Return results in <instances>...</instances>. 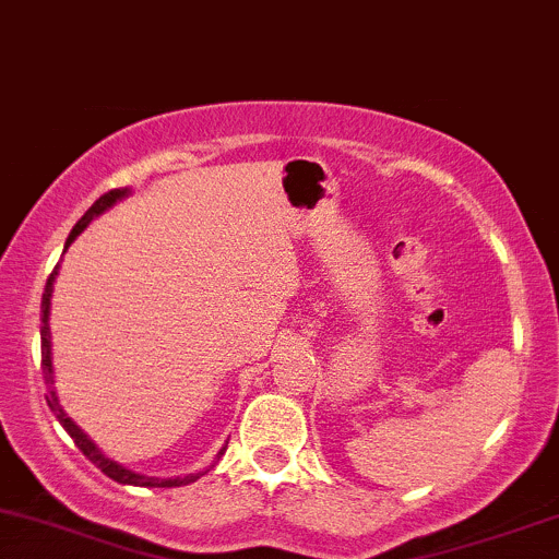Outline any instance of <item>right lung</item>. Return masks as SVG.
Here are the masks:
<instances>
[{
	"mask_svg": "<svg viewBox=\"0 0 559 559\" xmlns=\"http://www.w3.org/2000/svg\"><path fill=\"white\" fill-rule=\"evenodd\" d=\"M128 194H131V189H115V191H107L105 197H99L96 202L92 204V207L86 210V215L81 217L79 223H75L73 230H70L68 241H66V249L73 243L79 236L86 230L88 223L94 221V217H99L105 210H110L115 202H120V199H126ZM57 273H60V265L55 267L52 275L47 278V286H44V297H41V368H44V381H47L49 386V394H47V404L49 409L57 415V420H60V426L66 428V431L70 433V439L75 441V447L81 449L83 454H86L92 463L99 467L105 476H110L112 480H118V484H126V486H144V489H173V486H186V484H194V480L199 476H204L207 471H199V473H189V476H178V478H155V476H141V473L136 471H128V467H123L120 463H115V460L107 457L105 452H102L99 447L94 444L92 439H88L86 433L81 431L79 426H75L73 418H68V413L62 409L60 404V396H57L55 391V368H52V333H49V312H52V292H55V281H57ZM226 452V447L221 449V452L215 454L213 465L221 460V454ZM210 465V467H213Z\"/></svg>",
	"mask_w": 559,
	"mask_h": 559,
	"instance_id": "right-lung-1",
	"label": "right lung"
}]
</instances>
